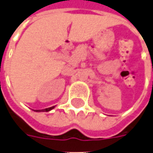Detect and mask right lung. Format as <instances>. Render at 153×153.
Listing matches in <instances>:
<instances>
[{
  "mask_svg": "<svg viewBox=\"0 0 153 153\" xmlns=\"http://www.w3.org/2000/svg\"><path fill=\"white\" fill-rule=\"evenodd\" d=\"M54 107H49V108H46V109H42V110H35V111H38V112H40V111H49L52 110Z\"/></svg>",
  "mask_w": 153,
  "mask_h": 153,
  "instance_id": "add662e5",
  "label": "right lung"
}]
</instances>
